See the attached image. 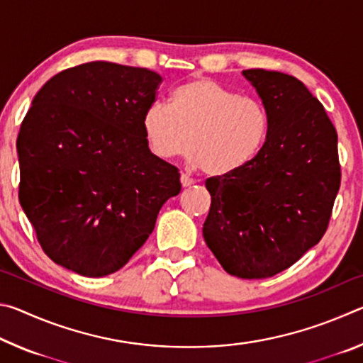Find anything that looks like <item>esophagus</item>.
Wrapping results in <instances>:
<instances>
[{
	"label": "esophagus",
	"instance_id": "1",
	"mask_svg": "<svg viewBox=\"0 0 363 363\" xmlns=\"http://www.w3.org/2000/svg\"><path fill=\"white\" fill-rule=\"evenodd\" d=\"M194 184H195V181L192 179V177H189V176H186V174L181 176V186H182L184 189L194 186Z\"/></svg>",
	"mask_w": 363,
	"mask_h": 363
}]
</instances>
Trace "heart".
<instances>
[{
	"instance_id": "1",
	"label": "heart",
	"mask_w": 363,
	"mask_h": 363,
	"mask_svg": "<svg viewBox=\"0 0 363 363\" xmlns=\"http://www.w3.org/2000/svg\"><path fill=\"white\" fill-rule=\"evenodd\" d=\"M264 104L240 97L210 78H194L171 93L169 107L152 104L143 115L145 143L160 160L179 157L214 177L230 176L253 162L269 136Z\"/></svg>"
}]
</instances>
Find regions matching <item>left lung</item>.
Returning <instances> with one entry per match:
<instances>
[{"label":"left lung","mask_w":363,"mask_h":363,"mask_svg":"<svg viewBox=\"0 0 363 363\" xmlns=\"http://www.w3.org/2000/svg\"><path fill=\"white\" fill-rule=\"evenodd\" d=\"M242 75L267 108L266 144L248 167L206 181L203 237L225 272L267 279L320 242L341 182L333 123L311 91L286 73Z\"/></svg>","instance_id":"left-lung-1"}]
</instances>
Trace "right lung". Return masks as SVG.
<instances>
[{"label": "right lung", "mask_w": 363, "mask_h": 363, "mask_svg": "<svg viewBox=\"0 0 363 363\" xmlns=\"http://www.w3.org/2000/svg\"><path fill=\"white\" fill-rule=\"evenodd\" d=\"M157 72L88 62L54 75L22 121L19 200L45 253L84 277L121 269L181 192L177 168L153 155L143 115Z\"/></svg>", "instance_id": "obj_1"}]
</instances>
